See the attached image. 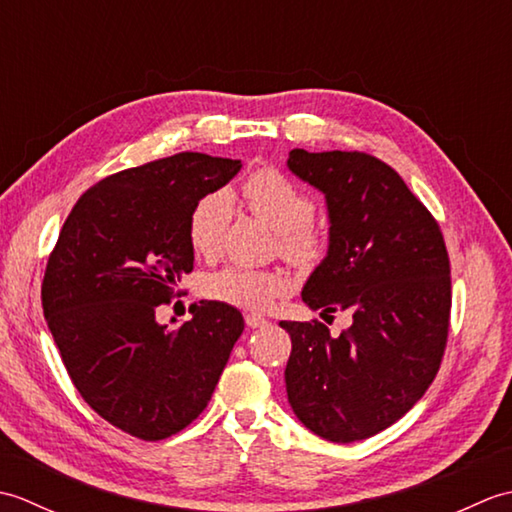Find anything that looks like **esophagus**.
<instances>
[{"instance_id":"obj_1","label":"esophagus","mask_w":512,"mask_h":512,"mask_svg":"<svg viewBox=\"0 0 512 512\" xmlns=\"http://www.w3.org/2000/svg\"><path fill=\"white\" fill-rule=\"evenodd\" d=\"M246 325H248V328L257 330V328H268L270 321L264 319L262 314H246Z\"/></svg>"}]
</instances>
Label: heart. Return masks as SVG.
Returning a JSON list of instances; mask_svg holds the SVG:
<instances>
[{"label":"heart","instance_id":"obj_1","mask_svg":"<svg viewBox=\"0 0 512 512\" xmlns=\"http://www.w3.org/2000/svg\"><path fill=\"white\" fill-rule=\"evenodd\" d=\"M242 200L266 222L279 239L281 255L297 264L317 262L323 239L312 228L314 202L277 171H257L242 184ZM231 220V198L226 193H209L193 206L189 217V244L198 255L211 257L222 242ZM204 295L244 310H266L288 290V277L281 270L224 266L204 277Z\"/></svg>","mask_w":512,"mask_h":512}]
</instances>
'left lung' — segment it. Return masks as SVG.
<instances>
[{
	"instance_id": "left-lung-1",
	"label": "left lung",
	"mask_w": 512,
	"mask_h": 512,
	"mask_svg": "<svg viewBox=\"0 0 512 512\" xmlns=\"http://www.w3.org/2000/svg\"><path fill=\"white\" fill-rule=\"evenodd\" d=\"M288 169L323 193L328 253L301 299L310 310L350 312L332 336L319 321H281L290 334L288 402L330 442L391 427L433 383L447 345L449 255L438 222L398 173L358 151L292 149Z\"/></svg>"
}]
</instances>
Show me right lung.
<instances>
[{"label": "right lung", "instance_id": "right-lung-1", "mask_svg": "<svg viewBox=\"0 0 512 512\" xmlns=\"http://www.w3.org/2000/svg\"><path fill=\"white\" fill-rule=\"evenodd\" d=\"M239 169L182 151L118 171L81 195L48 259L41 303L63 365L129 436L162 440L198 418L244 332L242 312L222 301H200L176 330L156 321L193 270V206Z\"/></svg>", "mask_w": 512, "mask_h": 512}]
</instances>
